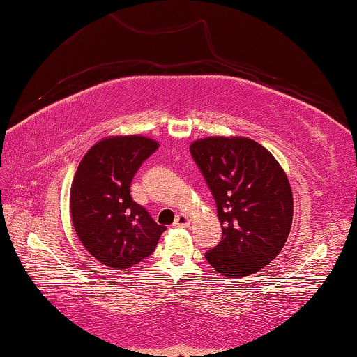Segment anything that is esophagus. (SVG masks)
I'll use <instances>...</instances> for the list:
<instances>
[{
    "instance_id": "esophagus-1",
    "label": "esophagus",
    "mask_w": 357,
    "mask_h": 357,
    "mask_svg": "<svg viewBox=\"0 0 357 357\" xmlns=\"http://www.w3.org/2000/svg\"><path fill=\"white\" fill-rule=\"evenodd\" d=\"M174 226L175 227H188L190 226V216L185 215V213H180L177 215L174 221Z\"/></svg>"
}]
</instances>
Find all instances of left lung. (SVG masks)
<instances>
[{
    "mask_svg": "<svg viewBox=\"0 0 357 357\" xmlns=\"http://www.w3.org/2000/svg\"><path fill=\"white\" fill-rule=\"evenodd\" d=\"M190 152L222 227L221 241L205 259L226 278L257 273L278 257L291 229L293 195L284 169L248 137H204Z\"/></svg>",
    "mask_w": 357,
    "mask_h": 357,
    "instance_id": "obj_1",
    "label": "left lung"
}]
</instances>
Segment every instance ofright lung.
Segmentation results:
<instances>
[{
  "instance_id": "add662e5",
  "label": "right lung",
  "mask_w": 357,
  "mask_h": 357,
  "mask_svg": "<svg viewBox=\"0 0 357 357\" xmlns=\"http://www.w3.org/2000/svg\"><path fill=\"white\" fill-rule=\"evenodd\" d=\"M158 142L144 136H111L92 146L75 174L72 222L79 241L100 264L127 270L155 251L166 227L130 195L131 180Z\"/></svg>"
}]
</instances>
